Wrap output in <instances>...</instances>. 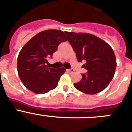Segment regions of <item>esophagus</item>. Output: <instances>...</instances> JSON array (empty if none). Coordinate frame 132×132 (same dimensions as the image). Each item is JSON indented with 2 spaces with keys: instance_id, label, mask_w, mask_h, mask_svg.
<instances>
[{
  "instance_id": "obj_1",
  "label": "esophagus",
  "mask_w": 132,
  "mask_h": 132,
  "mask_svg": "<svg viewBox=\"0 0 132 132\" xmlns=\"http://www.w3.org/2000/svg\"><path fill=\"white\" fill-rule=\"evenodd\" d=\"M67 71L68 72H70V73H73V72H74V70L73 69H68V70H67Z\"/></svg>"
}]
</instances>
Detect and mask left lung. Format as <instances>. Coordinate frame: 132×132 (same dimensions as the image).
Returning a JSON list of instances; mask_svg holds the SVG:
<instances>
[{
	"label": "left lung",
	"mask_w": 132,
	"mask_h": 132,
	"mask_svg": "<svg viewBox=\"0 0 132 132\" xmlns=\"http://www.w3.org/2000/svg\"><path fill=\"white\" fill-rule=\"evenodd\" d=\"M78 61L85 60L82 66L87 70L80 81L73 85L79 91L94 95L103 91L114 75L116 59L112 47L100 38L87 33L65 31Z\"/></svg>",
	"instance_id": "1"
}]
</instances>
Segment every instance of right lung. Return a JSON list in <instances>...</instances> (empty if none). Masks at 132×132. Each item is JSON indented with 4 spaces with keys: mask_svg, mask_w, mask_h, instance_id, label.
<instances>
[{
    "mask_svg": "<svg viewBox=\"0 0 132 132\" xmlns=\"http://www.w3.org/2000/svg\"><path fill=\"white\" fill-rule=\"evenodd\" d=\"M67 41L62 31L48 29L32 37L22 47L18 57L19 77L23 85L36 94H44L55 89L64 68H48L47 58L53 57L58 46Z\"/></svg>",
    "mask_w": 132,
    "mask_h": 132,
    "instance_id": "add662e5",
    "label": "right lung"
}]
</instances>
